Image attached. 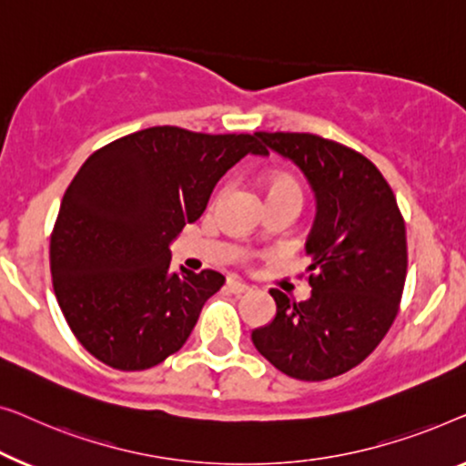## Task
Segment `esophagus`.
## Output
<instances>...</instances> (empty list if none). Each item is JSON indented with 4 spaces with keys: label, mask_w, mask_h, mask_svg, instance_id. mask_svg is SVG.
Wrapping results in <instances>:
<instances>
[{
    "label": "esophagus",
    "mask_w": 466,
    "mask_h": 466,
    "mask_svg": "<svg viewBox=\"0 0 466 466\" xmlns=\"http://www.w3.org/2000/svg\"><path fill=\"white\" fill-rule=\"evenodd\" d=\"M226 287H228V291L236 293V296H238V293H247L248 289H251V287L245 285V283H240V280H236V279H228Z\"/></svg>",
    "instance_id": "obj_1"
}]
</instances>
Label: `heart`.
Here are the masks:
<instances>
[{"label": "heart", "instance_id": "heart-1", "mask_svg": "<svg viewBox=\"0 0 466 466\" xmlns=\"http://www.w3.org/2000/svg\"><path fill=\"white\" fill-rule=\"evenodd\" d=\"M264 189H266V200L268 198H301V189L298 181L293 177L285 173H268L264 177Z\"/></svg>", "mask_w": 466, "mask_h": 466}]
</instances>
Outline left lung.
<instances>
[{
	"mask_svg": "<svg viewBox=\"0 0 466 466\" xmlns=\"http://www.w3.org/2000/svg\"><path fill=\"white\" fill-rule=\"evenodd\" d=\"M255 137L304 170L317 218L306 240L310 298L270 289L277 317L251 339L285 376H342L371 355L399 312L408 274L403 215L378 167L355 149L310 133Z\"/></svg>",
	"mask_w": 466,
	"mask_h": 466,
	"instance_id": "1",
	"label": "left lung"
}]
</instances>
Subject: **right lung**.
I'll list each match as a JSON object with an SVG mask.
<instances>
[{"mask_svg": "<svg viewBox=\"0 0 466 466\" xmlns=\"http://www.w3.org/2000/svg\"><path fill=\"white\" fill-rule=\"evenodd\" d=\"M247 154H266L255 135L152 127L96 149L77 170L50 234V272L65 320L95 359L143 371L186 344L226 279L173 272L168 245Z\"/></svg>", "mask_w": 466, "mask_h": 466, "instance_id": "right-lung-1", "label": "right lung"}]
</instances>
